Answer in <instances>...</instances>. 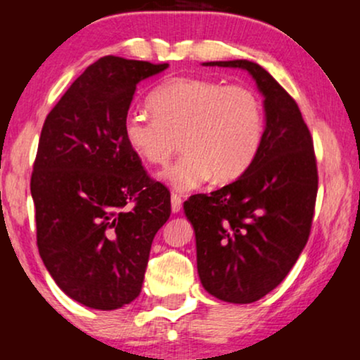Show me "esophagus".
<instances>
[{
    "label": "esophagus",
    "mask_w": 360,
    "mask_h": 360,
    "mask_svg": "<svg viewBox=\"0 0 360 360\" xmlns=\"http://www.w3.org/2000/svg\"><path fill=\"white\" fill-rule=\"evenodd\" d=\"M171 208H172V213H177L181 212V208H183V198L179 196V194H171Z\"/></svg>",
    "instance_id": "34e87169"
}]
</instances>
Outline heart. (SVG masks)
I'll return each instance as SVG.
<instances>
[{
    "instance_id": "1",
    "label": "heart",
    "mask_w": 360,
    "mask_h": 360,
    "mask_svg": "<svg viewBox=\"0 0 360 360\" xmlns=\"http://www.w3.org/2000/svg\"><path fill=\"white\" fill-rule=\"evenodd\" d=\"M154 117L128 115L125 143L146 164L166 166L177 147L184 150L164 179L189 191L212 177L226 184L249 171L262 146L264 105L254 89L206 77L177 76L148 96Z\"/></svg>"
}]
</instances>
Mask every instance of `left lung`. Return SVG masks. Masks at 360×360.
<instances>
[{"label":"left lung","mask_w":360,"mask_h":360,"mask_svg":"<svg viewBox=\"0 0 360 360\" xmlns=\"http://www.w3.org/2000/svg\"><path fill=\"white\" fill-rule=\"evenodd\" d=\"M205 65L245 69L266 98L262 146L249 171L184 203L201 284L221 301L254 303L283 283L308 242L318 193L315 148L298 103L266 69L249 60Z\"/></svg>","instance_id":"obj_1"}]
</instances>
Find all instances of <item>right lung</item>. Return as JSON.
Listing matches in <instances>:
<instances>
[{
    "label": "right lung",
    "instance_id": "right-lung-1",
    "mask_svg": "<svg viewBox=\"0 0 360 360\" xmlns=\"http://www.w3.org/2000/svg\"><path fill=\"white\" fill-rule=\"evenodd\" d=\"M169 64L105 56L72 82L45 118L30 191L37 247L62 291L94 309L140 295L171 193L123 139L135 88Z\"/></svg>",
    "mask_w": 360,
    "mask_h": 360
}]
</instances>
